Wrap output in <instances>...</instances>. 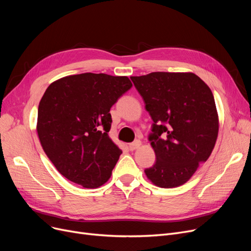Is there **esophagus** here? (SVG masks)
I'll return each mask as SVG.
<instances>
[{
  "label": "esophagus",
  "instance_id": "34e87169",
  "mask_svg": "<svg viewBox=\"0 0 251 251\" xmlns=\"http://www.w3.org/2000/svg\"><path fill=\"white\" fill-rule=\"evenodd\" d=\"M140 146H141V141L140 140H135L134 142L129 144V150L130 151H135V150L139 149Z\"/></svg>",
  "mask_w": 251,
  "mask_h": 251
}]
</instances>
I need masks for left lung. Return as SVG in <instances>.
<instances>
[{"mask_svg": "<svg viewBox=\"0 0 251 251\" xmlns=\"http://www.w3.org/2000/svg\"><path fill=\"white\" fill-rule=\"evenodd\" d=\"M130 78L153 121L149 139L156 161L144 173L156 186L178 187L215 148L219 117L213 92L191 72H152Z\"/></svg>", "mask_w": 251, "mask_h": 251, "instance_id": "obj_1", "label": "left lung"}]
</instances>
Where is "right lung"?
<instances>
[{
  "instance_id": "1",
  "label": "right lung",
  "mask_w": 251,
  "mask_h": 251,
  "mask_svg": "<svg viewBox=\"0 0 251 251\" xmlns=\"http://www.w3.org/2000/svg\"><path fill=\"white\" fill-rule=\"evenodd\" d=\"M132 83L127 76L82 73L50 84L38 104L36 131L59 172L84 188L107 182L122 151L109 137L112 105Z\"/></svg>"
}]
</instances>
